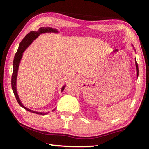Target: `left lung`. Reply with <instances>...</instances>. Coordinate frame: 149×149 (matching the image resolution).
<instances>
[{
    "instance_id": "left-lung-1",
    "label": "left lung",
    "mask_w": 149,
    "mask_h": 149,
    "mask_svg": "<svg viewBox=\"0 0 149 149\" xmlns=\"http://www.w3.org/2000/svg\"><path fill=\"white\" fill-rule=\"evenodd\" d=\"M135 65H136V68H137V75L138 77V75H139V68H138V64L137 63V61H136V59H135Z\"/></svg>"
}]
</instances>
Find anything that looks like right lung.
Instances as JSON below:
<instances>
[{"instance_id":"1","label":"right lung","mask_w":149,"mask_h":149,"mask_svg":"<svg viewBox=\"0 0 149 149\" xmlns=\"http://www.w3.org/2000/svg\"><path fill=\"white\" fill-rule=\"evenodd\" d=\"M50 33V32H52V33H58V31H57V29H53L52 27H40L38 31H31L29 33L26 37H24L22 40V42L19 43L18 49H17V52L16 54H15L14 56V59L13 61V72H12V91H13L14 94L16 97V99L17 100L18 104L21 106L22 107H23L24 109H26V110L29 111L30 112H33L35 113V114H41V115H45L47 114L49 112H35L33 110H31L27 108L26 107H25L22 104V102L20 101L19 98L18 97V95H17V89H16V79H17V71H18V68H19V65L20 63V60H21L22 56H23V52L25 51L27 47H28L31 44V42L34 41V40L37 38V37L39 36L40 34L44 33ZM65 87V85L63 86L62 88L61 91H63L64 89V88ZM55 109H54L52 111H54Z\"/></svg>"}]
</instances>
